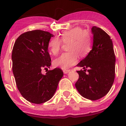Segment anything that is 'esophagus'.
<instances>
[{
	"label": "esophagus",
	"mask_w": 126,
	"mask_h": 126,
	"mask_svg": "<svg viewBox=\"0 0 126 126\" xmlns=\"http://www.w3.org/2000/svg\"><path fill=\"white\" fill-rule=\"evenodd\" d=\"M70 72V70L69 69H66V70H63V72L64 74H68V72Z\"/></svg>",
	"instance_id": "34e87169"
}]
</instances>
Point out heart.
I'll return each mask as SVG.
<instances>
[{
	"label": "heart",
	"instance_id": "b5f03b06",
	"mask_svg": "<svg viewBox=\"0 0 126 126\" xmlns=\"http://www.w3.org/2000/svg\"><path fill=\"white\" fill-rule=\"evenodd\" d=\"M62 42L68 43V52L62 54L53 62V65L64 70L69 69L77 62L78 55L80 57H86L91 49L92 40L87 31L82 28L75 27L64 31L60 38H54L48 44L50 52L53 55L59 53L62 46Z\"/></svg>",
	"mask_w": 126,
	"mask_h": 126
}]
</instances>
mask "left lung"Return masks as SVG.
I'll use <instances>...</instances> for the list:
<instances>
[{
  "mask_svg": "<svg viewBox=\"0 0 126 126\" xmlns=\"http://www.w3.org/2000/svg\"><path fill=\"white\" fill-rule=\"evenodd\" d=\"M91 32L93 35L92 49L77 64L84 69L77 71L79 77L75 85L81 96L95 101L105 96L112 87L116 58L110 36L96 26L93 27Z\"/></svg>",
  "mask_w": 126,
  "mask_h": 126,
  "instance_id": "obj_1",
  "label": "left lung"
}]
</instances>
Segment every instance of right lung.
Here are the masks:
<instances>
[{
	"mask_svg": "<svg viewBox=\"0 0 126 126\" xmlns=\"http://www.w3.org/2000/svg\"><path fill=\"white\" fill-rule=\"evenodd\" d=\"M54 35L41 30L21 34L12 50V69L17 89L30 102L39 104L49 101L55 93L63 76L60 68L41 73L51 65L48 44Z\"/></svg>",
	"mask_w": 126,
	"mask_h": 126,
	"instance_id": "add662e5",
	"label": "right lung"
}]
</instances>
